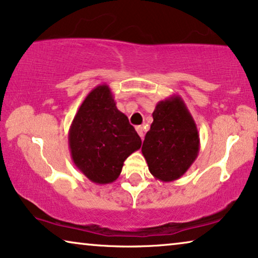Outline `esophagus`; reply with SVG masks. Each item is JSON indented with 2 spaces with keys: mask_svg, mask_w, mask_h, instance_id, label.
Here are the masks:
<instances>
[{
  "mask_svg": "<svg viewBox=\"0 0 258 258\" xmlns=\"http://www.w3.org/2000/svg\"><path fill=\"white\" fill-rule=\"evenodd\" d=\"M136 132H137V134H139L140 135V137L141 139H144V133H143V126H141V125H137L136 126Z\"/></svg>",
  "mask_w": 258,
  "mask_h": 258,
  "instance_id": "esophagus-1",
  "label": "esophagus"
}]
</instances>
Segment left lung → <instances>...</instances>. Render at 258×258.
I'll list each match as a JSON object with an SVG mask.
<instances>
[{"label":"left lung","instance_id":"left-lung-1","mask_svg":"<svg viewBox=\"0 0 258 258\" xmlns=\"http://www.w3.org/2000/svg\"><path fill=\"white\" fill-rule=\"evenodd\" d=\"M153 118L144 137L142 154L155 178L162 182L176 181L185 174L199 155L196 123L178 95L158 102Z\"/></svg>","mask_w":258,"mask_h":258}]
</instances>
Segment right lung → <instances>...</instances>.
<instances>
[{"label": "right lung", "instance_id": "obj_1", "mask_svg": "<svg viewBox=\"0 0 258 258\" xmlns=\"http://www.w3.org/2000/svg\"><path fill=\"white\" fill-rule=\"evenodd\" d=\"M68 141L74 164L96 184L116 181L126 157L142 144L128 117L116 107L107 84L94 88L84 98L70 125Z\"/></svg>", "mask_w": 258, "mask_h": 258}]
</instances>
